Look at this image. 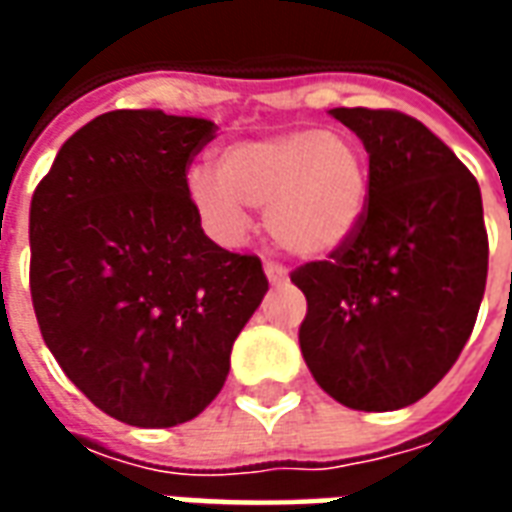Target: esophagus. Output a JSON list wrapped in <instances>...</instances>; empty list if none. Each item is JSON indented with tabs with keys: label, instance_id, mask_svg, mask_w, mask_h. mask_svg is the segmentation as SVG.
<instances>
[{
	"label": "esophagus",
	"instance_id": "1",
	"mask_svg": "<svg viewBox=\"0 0 512 512\" xmlns=\"http://www.w3.org/2000/svg\"><path fill=\"white\" fill-rule=\"evenodd\" d=\"M263 271H266V277L271 285H282V282H288V268L279 266V263H271V260H266Z\"/></svg>",
	"mask_w": 512,
	"mask_h": 512
}]
</instances>
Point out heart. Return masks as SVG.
Wrapping results in <instances>:
<instances>
[{
    "label": "heart",
    "mask_w": 512,
    "mask_h": 512,
    "mask_svg": "<svg viewBox=\"0 0 512 512\" xmlns=\"http://www.w3.org/2000/svg\"><path fill=\"white\" fill-rule=\"evenodd\" d=\"M219 169H191L189 197L224 244H238L249 230L246 205L266 208L274 244L299 257L340 249L365 216L367 164L345 131L293 128L244 139L224 150Z\"/></svg>",
    "instance_id": "1"
}]
</instances>
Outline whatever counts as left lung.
<instances>
[{
	"mask_svg": "<svg viewBox=\"0 0 512 512\" xmlns=\"http://www.w3.org/2000/svg\"><path fill=\"white\" fill-rule=\"evenodd\" d=\"M370 156L356 233L290 279L299 345L326 395L356 411L425 397L461 356L488 277L480 186L430 128L395 109H332Z\"/></svg>",
	"mask_w": 512,
	"mask_h": 512,
	"instance_id": "left-lung-1",
	"label": "left lung"
}]
</instances>
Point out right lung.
<instances>
[{
    "mask_svg": "<svg viewBox=\"0 0 512 512\" xmlns=\"http://www.w3.org/2000/svg\"><path fill=\"white\" fill-rule=\"evenodd\" d=\"M202 117L117 109L60 147L29 208V290L62 373L136 428L189 422L222 392L230 351L266 296L255 255L202 233L191 161Z\"/></svg>",
    "mask_w": 512,
    "mask_h": 512,
    "instance_id": "1",
    "label": "right lung"
}]
</instances>
